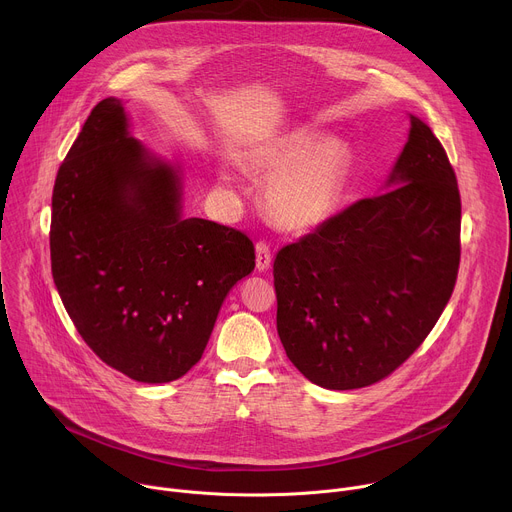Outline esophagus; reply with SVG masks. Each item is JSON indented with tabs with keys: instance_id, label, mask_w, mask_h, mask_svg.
<instances>
[{
	"instance_id": "34e87169",
	"label": "esophagus",
	"mask_w": 512,
	"mask_h": 512,
	"mask_svg": "<svg viewBox=\"0 0 512 512\" xmlns=\"http://www.w3.org/2000/svg\"><path fill=\"white\" fill-rule=\"evenodd\" d=\"M255 267L257 271H267L271 267V249L267 243H257L255 245Z\"/></svg>"
}]
</instances>
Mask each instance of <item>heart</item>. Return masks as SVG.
<instances>
[{"label": "heart", "mask_w": 512, "mask_h": 512, "mask_svg": "<svg viewBox=\"0 0 512 512\" xmlns=\"http://www.w3.org/2000/svg\"><path fill=\"white\" fill-rule=\"evenodd\" d=\"M249 166L271 176L265 206L273 223L287 233H310L330 221L342 200L350 152L312 127H294L251 150ZM221 178L233 182L229 170Z\"/></svg>", "instance_id": "heart-1"}]
</instances>
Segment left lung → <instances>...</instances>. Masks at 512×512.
I'll return each mask as SVG.
<instances>
[{"instance_id":"8db88e82","label":"left lung","mask_w":512,"mask_h":512,"mask_svg":"<svg viewBox=\"0 0 512 512\" xmlns=\"http://www.w3.org/2000/svg\"><path fill=\"white\" fill-rule=\"evenodd\" d=\"M409 121L385 192L354 202L273 261L285 354L330 391L391 375L431 332L456 285V174L429 125Z\"/></svg>"}]
</instances>
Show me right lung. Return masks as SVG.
Returning <instances> with one entry per match:
<instances>
[{
    "label": "right lung",
    "mask_w": 512,
    "mask_h": 512,
    "mask_svg": "<svg viewBox=\"0 0 512 512\" xmlns=\"http://www.w3.org/2000/svg\"><path fill=\"white\" fill-rule=\"evenodd\" d=\"M52 277L83 340L137 383H170L200 360L231 287L255 267L247 235L184 216V170L131 133L103 99L52 192Z\"/></svg>",
    "instance_id": "add662e5"
}]
</instances>
